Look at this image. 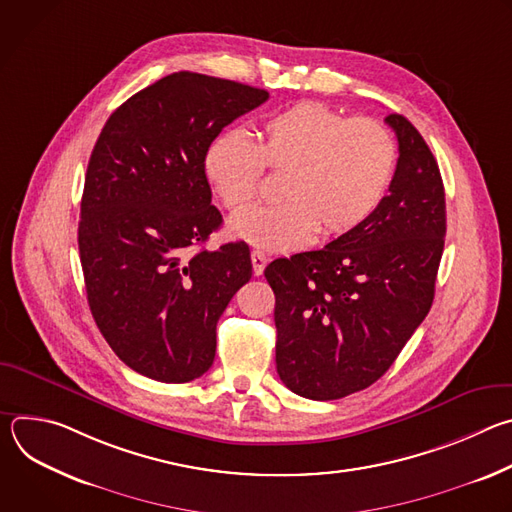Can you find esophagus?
<instances>
[{"label": "esophagus", "mask_w": 512, "mask_h": 512, "mask_svg": "<svg viewBox=\"0 0 512 512\" xmlns=\"http://www.w3.org/2000/svg\"><path fill=\"white\" fill-rule=\"evenodd\" d=\"M251 263H253V273L255 275H261L265 265H267V255L261 253V251H253L251 253Z\"/></svg>", "instance_id": "1"}]
</instances>
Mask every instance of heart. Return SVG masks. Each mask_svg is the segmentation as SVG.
Here are the masks:
<instances>
[{
    "mask_svg": "<svg viewBox=\"0 0 512 512\" xmlns=\"http://www.w3.org/2000/svg\"><path fill=\"white\" fill-rule=\"evenodd\" d=\"M257 141L241 131L218 135L204 172L229 210L259 192L265 168L285 174L283 202L251 206L229 221L231 237L263 251H289L316 233L340 237L360 227L385 198L397 143L375 119H354L320 103H300L269 117Z\"/></svg>",
    "mask_w": 512,
    "mask_h": 512,
    "instance_id": "obj_1",
    "label": "heart"
}]
</instances>
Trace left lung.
<instances>
[{
  "instance_id": "8db88e82",
  "label": "left lung",
  "mask_w": 512,
  "mask_h": 512,
  "mask_svg": "<svg viewBox=\"0 0 512 512\" xmlns=\"http://www.w3.org/2000/svg\"><path fill=\"white\" fill-rule=\"evenodd\" d=\"M385 121L399 160L377 210L324 249L265 269L275 294L277 375L306 399H342L379 381L433 302L446 237L442 174L403 115Z\"/></svg>"
}]
</instances>
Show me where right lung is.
I'll list each match as a JSON object with an SVG mask.
<instances>
[{
    "label": "right lung",
    "instance_id": "right-lung-1",
    "mask_svg": "<svg viewBox=\"0 0 512 512\" xmlns=\"http://www.w3.org/2000/svg\"><path fill=\"white\" fill-rule=\"evenodd\" d=\"M267 99L243 83L174 72L115 109L95 143L79 223L87 300L113 352L143 377L188 383L212 367L216 322L253 267L243 241L204 249L223 223L204 158L218 133Z\"/></svg>",
    "mask_w": 512,
    "mask_h": 512
}]
</instances>
